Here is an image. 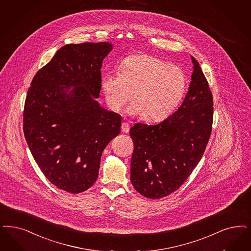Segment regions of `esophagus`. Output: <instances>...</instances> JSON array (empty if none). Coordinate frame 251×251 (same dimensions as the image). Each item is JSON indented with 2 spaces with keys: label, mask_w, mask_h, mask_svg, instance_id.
<instances>
[{
  "label": "esophagus",
  "mask_w": 251,
  "mask_h": 251,
  "mask_svg": "<svg viewBox=\"0 0 251 251\" xmlns=\"http://www.w3.org/2000/svg\"><path fill=\"white\" fill-rule=\"evenodd\" d=\"M121 130H122L123 132H125V133L129 132V130H130V125H129V123L123 122L122 125H121Z\"/></svg>",
  "instance_id": "1"
}]
</instances>
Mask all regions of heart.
Here are the masks:
<instances>
[{"mask_svg":"<svg viewBox=\"0 0 251 251\" xmlns=\"http://www.w3.org/2000/svg\"><path fill=\"white\" fill-rule=\"evenodd\" d=\"M102 89L109 107L120 112L132 95L129 113L148 121H162L172 115L187 88L184 70L156 56L139 54L121 63L118 73L102 78Z\"/></svg>","mask_w":251,"mask_h":251,"instance_id":"b5f03b06","label":"heart"}]
</instances>
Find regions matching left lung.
<instances>
[{
	"mask_svg": "<svg viewBox=\"0 0 251 251\" xmlns=\"http://www.w3.org/2000/svg\"><path fill=\"white\" fill-rule=\"evenodd\" d=\"M177 111L156 125L134 124L130 182L142 196L158 199L180 188L199 164L210 137L213 98L199 62Z\"/></svg>",
	"mask_w": 251,
	"mask_h": 251,
	"instance_id": "8db88e82",
	"label": "left lung"
}]
</instances>
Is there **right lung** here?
<instances>
[{
	"instance_id": "right-lung-1",
	"label": "right lung",
	"mask_w": 251,
	"mask_h": 251,
	"mask_svg": "<svg viewBox=\"0 0 251 251\" xmlns=\"http://www.w3.org/2000/svg\"><path fill=\"white\" fill-rule=\"evenodd\" d=\"M109 43L67 44L40 69L26 94L23 130L44 176L78 194L97 180L101 156L121 132V116L96 101Z\"/></svg>"
}]
</instances>
